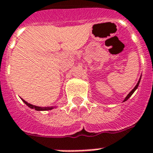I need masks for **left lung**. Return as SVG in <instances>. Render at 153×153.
<instances>
[{
	"mask_svg": "<svg viewBox=\"0 0 153 153\" xmlns=\"http://www.w3.org/2000/svg\"><path fill=\"white\" fill-rule=\"evenodd\" d=\"M140 79H139V81H138L137 84V85H136V86H135V87H134V88L133 89V91H131L130 93L128 94V95H127V97H126V99H125V100H124V102H125V101H126V100H128V98H130V96L132 95V94H133V92H134V91H135L136 90H137V87H138V86H139V83H140Z\"/></svg>",
	"mask_w": 153,
	"mask_h": 153,
	"instance_id": "8db88e82",
	"label": "left lung"
}]
</instances>
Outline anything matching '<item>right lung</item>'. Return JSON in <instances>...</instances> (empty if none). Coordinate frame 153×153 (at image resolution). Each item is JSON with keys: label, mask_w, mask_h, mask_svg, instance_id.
Segmentation results:
<instances>
[{"label": "right lung", "mask_w": 153, "mask_h": 153, "mask_svg": "<svg viewBox=\"0 0 153 153\" xmlns=\"http://www.w3.org/2000/svg\"><path fill=\"white\" fill-rule=\"evenodd\" d=\"M23 102H25V104L27 105V106H29L30 108H32V109H35L36 110H48V109H51L53 107H39V106H35L33 105L29 104L28 102H27L26 101H25L24 99H22Z\"/></svg>", "instance_id": "add662e5"}]
</instances>
